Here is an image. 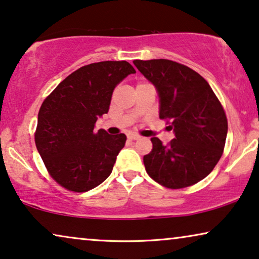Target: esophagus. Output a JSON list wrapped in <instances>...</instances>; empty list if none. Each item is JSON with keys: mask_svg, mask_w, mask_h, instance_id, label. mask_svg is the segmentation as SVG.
Returning <instances> with one entry per match:
<instances>
[{"mask_svg": "<svg viewBox=\"0 0 259 259\" xmlns=\"http://www.w3.org/2000/svg\"><path fill=\"white\" fill-rule=\"evenodd\" d=\"M128 139H130V140H139L140 137L137 136V134H130Z\"/></svg>", "mask_w": 259, "mask_h": 259, "instance_id": "esophagus-1", "label": "esophagus"}]
</instances>
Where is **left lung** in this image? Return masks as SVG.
<instances>
[{"label":"left lung","instance_id":"left-lung-1","mask_svg":"<svg viewBox=\"0 0 259 259\" xmlns=\"http://www.w3.org/2000/svg\"><path fill=\"white\" fill-rule=\"evenodd\" d=\"M140 73L157 88L159 118L169 123L175 139L144 155L147 175L167 189L194 185L211 173L224 151L228 119L210 84L190 67L166 59L134 60Z\"/></svg>","mask_w":259,"mask_h":259}]
</instances>
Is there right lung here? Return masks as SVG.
I'll list each match as a JSON object with an SVG mask.
<instances>
[{
    "label": "right lung",
    "instance_id": "right-lung-1",
    "mask_svg": "<svg viewBox=\"0 0 259 259\" xmlns=\"http://www.w3.org/2000/svg\"><path fill=\"white\" fill-rule=\"evenodd\" d=\"M133 73L127 61L91 63L67 76L42 102L35 144L60 186L86 192L112 173L126 136H111L104 130L95 133L94 125L108 112L116 84Z\"/></svg>",
    "mask_w": 259,
    "mask_h": 259
}]
</instances>
